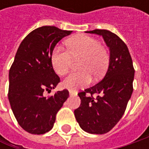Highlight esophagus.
<instances>
[{
	"label": "esophagus",
	"instance_id": "obj_1",
	"mask_svg": "<svg viewBox=\"0 0 149 149\" xmlns=\"http://www.w3.org/2000/svg\"><path fill=\"white\" fill-rule=\"evenodd\" d=\"M70 96H75V95H77V92L76 91H73V90H70Z\"/></svg>",
	"mask_w": 149,
	"mask_h": 149
}]
</instances>
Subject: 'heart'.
Here are the masks:
<instances>
[{"label": "heart", "instance_id": "1", "mask_svg": "<svg viewBox=\"0 0 149 149\" xmlns=\"http://www.w3.org/2000/svg\"><path fill=\"white\" fill-rule=\"evenodd\" d=\"M66 45L69 51L56 46L51 53L50 61L54 70L59 75H64L69 71L73 59L81 58L79 69L82 71L69 74L63 82L65 88L75 89L87 86L91 82V75L100 79L104 74L109 56L96 39L80 35L69 39Z\"/></svg>", "mask_w": 149, "mask_h": 149}]
</instances>
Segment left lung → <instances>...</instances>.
Instances as JSON below:
<instances>
[{
  "label": "left lung",
  "instance_id": "obj_1",
  "mask_svg": "<svg viewBox=\"0 0 149 149\" xmlns=\"http://www.w3.org/2000/svg\"><path fill=\"white\" fill-rule=\"evenodd\" d=\"M102 36L109 48V64L104 79L95 86L79 93L81 104L74 116L84 131L104 134L123 115L133 93L134 69L127 45L117 35L107 30L86 31ZM86 93L91 96L87 97ZM93 94H96L95 99Z\"/></svg>",
  "mask_w": 149,
  "mask_h": 149
}]
</instances>
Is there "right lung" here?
Segmentation results:
<instances>
[{
  "mask_svg": "<svg viewBox=\"0 0 149 149\" xmlns=\"http://www.w3.org/2000/svg\"><path fill=\"white\" fill-rule=\"evenodd\" d=\"M55 26L34 30L20 43L9 71L8 99L20 126L32 134H43L53 128L57 112L69 97V91H57L45 97L60 83L50 56L56 44L70 35Z\"/></svg>",
  "mask_w": 149,
  "mask_h": 149,
  "instance_id": "1",
  "label": "right lung"
}]
</instances>
